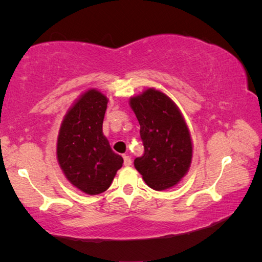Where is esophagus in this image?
Here are the masks:
<instances>
[{
	"label": "esophagus",
	"instance_id": "1",
	"mask_svg": "<svg viewBox=\"0 0 262 262\" xmlns=\"http://www.w3.org/2000/svg\"><path fill=\"white\" fill-rule=\"evenodd\" d=\"M123 164H125V166H130L132 165V159L129 156H127V155H123Z\"/></svg>",
	"mask_w": 262,
	"mask_h": 262
}]
</instances>
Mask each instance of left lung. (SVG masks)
<instances>
[{"label":"left lung","mask_w":262,"mask_h":262,"mask_svg":"<svg viewBox=\"0 0 262 262\" xmlns=\"http://www.w3.org/2000/svg\"><path fill=\"white\" fill-rule=\"evenodd\" d=\"M129 105L140 123L144 154L134 166L150 188L173 187L189 170L193 143L180 110L164 92L149 88L132 97Z\"/></svg>","instance_id":"left-lung-1"}]
</instances>
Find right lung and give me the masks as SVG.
Listing matches in <instances>:
<instances>
[{"label": "right lung", "instance_id": "obj_1", "mask_svg": "<svg viewBox=\"0 0 262 262\" xmlns=\"http://www.w3.org/2000/svg\"><path fill=\"white\" fill-rule=\"evenodd\" d=\"M107 103V97L96 89L83 92L64 115L57 135L56 157L62 172L89 195L105 192L123 163L103 134Z\"/></svg>", "mask_w": 262, "mask_h": 262}]
</instances>
